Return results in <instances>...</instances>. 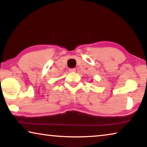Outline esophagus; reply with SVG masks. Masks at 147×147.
<instances>
[{
  "label": "esophagus",
  "mask_w": 147,
  "mask_h": 147,
  "mask_svg": "<svg viewBox=\"0 0 147 147\" xmlns=\"http://www.w3.org/2000/svg\"><path fill=\"white\" fill-rule=\"evenodd\" d=\"M69 72H71V73H73V72H75L76 71V69H69Z\"/></svg>",
  "instance_id": "esophagus-1"
}]
</instances>
